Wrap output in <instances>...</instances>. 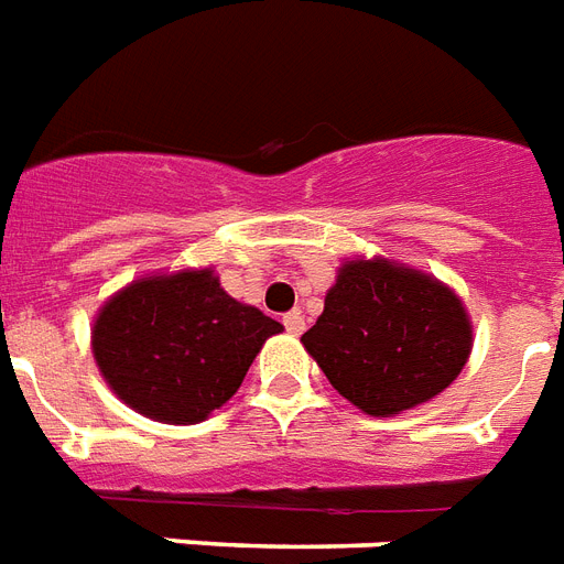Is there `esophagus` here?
Here are the masks:
<instances>
[{"label":"esophagus","instance_id":"1","mask_svg":"<svg viewBox=\"0 0 564 564\" xmlns=\"http://www.w3.org/2000/svg\"><path fill=\"white\" fill-rule=\"evenodd\" d=\"M282 323H285V328L291 332V335H303L305 332L303 311H288L285 317H282Z\"/></svg>","mask_w":564,"mask_h":564}]
</instances>
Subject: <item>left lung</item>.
Instances as JSON below:
<instances>
[{"label": "left lung", "mask_w": 564, "mask_h": 564, "mask_svg": "<svg viewBox=\"0 0 564 564\" xmlns=\"http://www.w3.org/2000/svg\"><path fill=\"white\" fill-rule=\"evenodd\" d=\"M337 393L367 416H395L440 395L471 355V319L452 288L390 259L337 270L303 335Z\"/></svg>", "instance_id": "obj_1"}]
</instances>
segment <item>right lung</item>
<instances>
[{
	"label": "right lung",
	"mask_w": 564,
	"mask_h": 564,
	"mask_svg": "<svg viewBox=\"0 0 564 564\" xmlns=\"http://www.w3.org/2000/svg\"><path fill=\"white\" fill-rule=\"evenodd\" d=\"M268 314L220 288L215 270L137 279L93 323V355L121 402L165 425H197L227 404L264 340Z\"/></svg>",
	"instance_id": "obj_1"
}]
</instances>
